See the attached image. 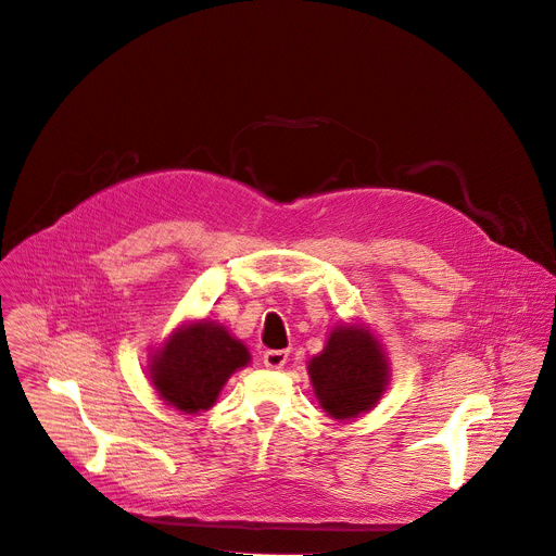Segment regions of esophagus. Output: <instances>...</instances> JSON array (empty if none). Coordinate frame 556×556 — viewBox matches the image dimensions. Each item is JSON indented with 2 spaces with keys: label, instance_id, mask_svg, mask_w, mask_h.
<instances>
[{
  "label": "esophagus",
  "instance_id": "1",
  "mask_svg": "<svg viewBox=\"0 0 556 556\" xmlns=\"http://www.w3.org/2000/svg\"><path fill=\"white\" fill-rule=\"evenodd\" d=\"M286 359H288V351H266L264 353V364L268 368H283Z\"/></svg>",
  "mask_w": 556,
  "mask_h": 556
}]
</instances>
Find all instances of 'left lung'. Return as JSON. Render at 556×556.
<instances>
[{"instance_id": "8db88e82", "label": "left lung", "mask_w": 556, "mask_h": 556, "mask_svg": "<svg viewBox=\"0 0 556 556\" xmlns=\"http://www.w3.org/2000/svg\"><path fill=\"white\" fill-rule=\"evenodd\" d=\"M308 376L321 409L336 420L371 412L389 384V362L380 342L359 324L330 330L319 355L308 362Z\"/></svg>"}]
</instances>
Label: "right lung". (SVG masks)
<instances>
[{
	"instance_id": "right-lung-1",
	"label": "right lung",
	"mask_w": 556,
	"mask_h": 556,
	"mask_svg": "<svg viewBox=\"0 0 556 556\" xmlns=\"http://www.w3.org/2000/svg\"><path fill=\"white\" fill-rule=\"evenodd\" d=\"M250 351L207 319L182 324L156 351L150 380L169 406L182 414L207 412L228 378L248 366Z\"/></svg>"
}]
</instances>
